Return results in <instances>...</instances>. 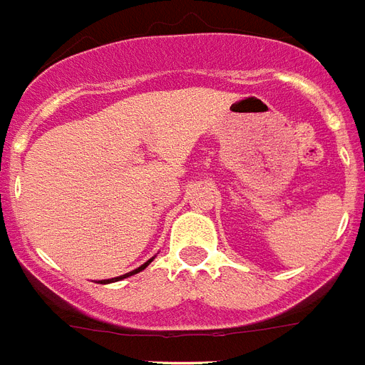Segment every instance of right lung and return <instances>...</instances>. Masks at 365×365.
Instances as JSON below:
<instances>
[{"label": "right lung", "mask_w": 365, "mask_h": 365, "mask_svg": "<svg viewBox=\"0 0 365 365\" xmlns=\"http://www.w3.org/2000/svg\"><path fill=\"white\" fill-rule=\"evenodd\" d=\"M152 264V259H148L146 264L144 265H140V267H138V269H134V271H130V273H127V275H123V277H115V279H108V281H103V283H113V281H119V279H125V277H130V275H134V273H138V271H142V269H146L148 265Z\"/></svg>", "instance_id": "add662e5"}]
</instances>
